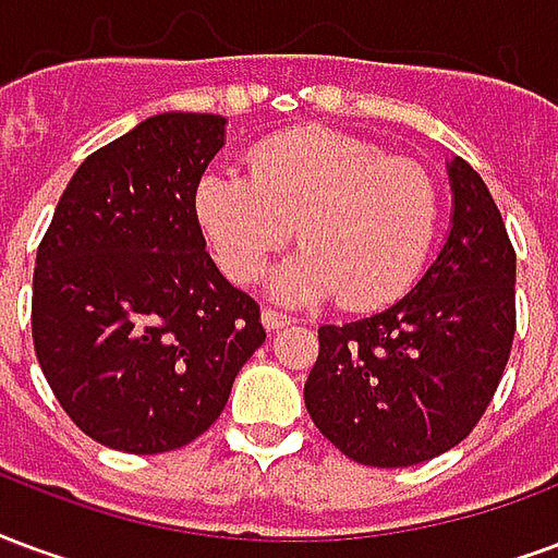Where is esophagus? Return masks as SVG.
<instances>
[{
    "label": "esophagus",
    "instance_id": "1",
    "mask_svg": "<svg viewBox=\"0 0 558 558\" xmlns=\"http://www.w3.org/2000/svg\"><path fill=\"white\" fill-rule=\"evenodd\" d=\"M291 320H294V318H291V315H284V312H279V308H264V312H262L264 329H270V332H274V329L288 327Z\"/></svg>",
    "mask_w": 558,
    "mask_h": 558
}]
</instances>
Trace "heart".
I'll list each match as a JSON object with an SVG mask.
<instances>
[{"label":"heart","mask_w":558,"mask_h":558,"mask_svg":"<svg viewBox=\"0 0 558 558\" xmlns=\"http://www.w3.org/2000/svg\"><path fill=\"white\" fill-rule=\"evenodd\" d=\"M250 178L207 174L198 219L222 270L255 282L296 226L300 252L274 276L288 303L368 312L416 282L440 222L428 169L332 128H296L264 140Z\"/></svg>","instance_id":"1"}]
</instances>
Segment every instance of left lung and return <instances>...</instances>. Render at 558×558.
Segmentation results:
<instances>
[{
  "label": "left lung",
  "mask_w": 558,
  "mask_h": 558,
  "mask_svg": "<svg viewBox=\"0 0 558 558\" xmlns=\"http://www.w3.org/2000/svg\"><path fill=\"white\" fill-rule=\"evenodd\" d=\"M451 229L408 294L372 318L324 324L306 410L341 454L413 466L475 428L514 341V246L494 195L461 157L446 162Z\"/></svg>",
  "instance_id": "1"
}]
</instances>
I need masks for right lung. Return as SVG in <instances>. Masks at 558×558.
Masks as SVG:
<instances>
[{
	"label": "right lung",
	"mask_w": 558,
	"mask_h": 558,
	"mask_svg": "<svg viewBox=\"0 0 558 558\" xmlns=\"http://www.w3.org/2000/svg\"><path fill=\"white\" fill-rule=\"evenodd\" d=\"M226 118L162 112L73 172L38 246L32 339L73 425L130 454L205 434L267 339L205 252L195 190Z\"/></svg>",
	"instance_id": "right-lung-1"
}]
</instances>
